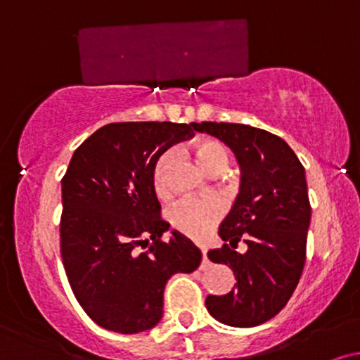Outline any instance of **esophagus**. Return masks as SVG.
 <instances>
[{
	"label": "esophagus",
	"instance_id": "1",
	"mask_svg": "<svg viewBox=\"0 0 360 360\" xmlns=\"http://www.w3.org/2000/svg\"><path fill=\"white\" fill-rule=\"evenodd\" d=\"M201 254H203V262H201V267H206L210 264V260H208V255H206L205 247H203V249H201Z\"/></svg>",
	"mask_w": 360,
	"mask_h": 360
}]
</instances>
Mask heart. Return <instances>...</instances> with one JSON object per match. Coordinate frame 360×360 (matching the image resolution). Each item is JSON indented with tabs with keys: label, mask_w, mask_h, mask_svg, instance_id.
I'll return each instance as SVG.
<instances>
[{
	"label": "heart",
	"mask_w": 360,
	"mask_h": 360,
	"mask_svg": "<svg viewBox=\"0 0 360 360\" xmlns=\"http://www.w3.org/2000/svg\"><path fill=\"white\" fill-rule=\"evenodd\" d=\"M194 157L210 176H221L229 166V150L214 139H200L194 143ZM174 152L166 150L152 166V188L159 198L167 196L169 176L174 166ZM221 214V206L212 200H184L167 212L171 226L189 238H203L212 232Z\"/></svg>",
	"instance_id": "obj_1"
}]
</instances>
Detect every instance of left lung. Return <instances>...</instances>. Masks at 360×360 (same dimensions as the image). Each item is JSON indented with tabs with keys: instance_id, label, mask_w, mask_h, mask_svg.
I'll return each instance as SVG.
<instances>
[{
	"instance_id": "8db88e82",
	"label": "left lung",
	"mask_w": 360,
	"mask_h": 360,
	"mask_svg": "<svg viewBox=\"0 0 360 360\" xmlns=\"http://www.w3.org/2000/svg\"><path fill=\"white\" fill-rule=\"evenodd\" d=\"M194 130L221 140L240 166L237 200L218 232L225 243L208 252L232 267L237 284L205 304L221 323L249 328L278 315L300 283L311 220L304 167L283 139L260 128L201 122ZM240 240L245 255L234 250Z\"/></svg>"
}]
</instances>
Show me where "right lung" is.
<instances>
[{"instance_id": "right-lung-1", "label": "right lung", "mask_w": 360, "mask_h": 360, "mask_svg": "<svg viewBox=\"0 0 360 360\" xmlns=\"http://www.w3.org/2000/svg\"><path fill=\"white\" fill-rule=\"evenodd\" d=\"M193 135L194 123H110L74 150L62 177L60 254L74 296L103 328H154L171 276L200 266L201 250L183 233L160 240L169 223L152 188L157 157Z\"/></svg>"}]
</instances>
